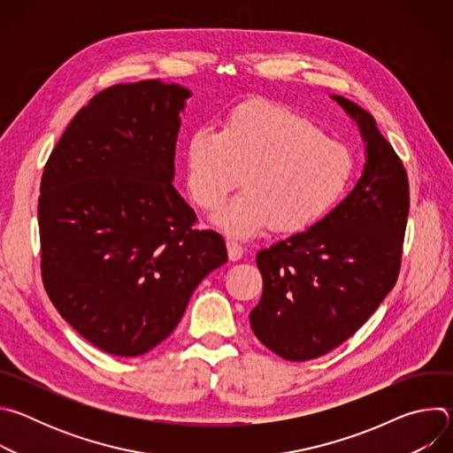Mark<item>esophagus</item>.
I'll return each mask as SVG.
<instances>
[{"instance_id":"1","label":"esophagus","mask_w":453,"mask_h":453,"mask_svg":"<svg viewBox=\"0 0 453 453\" xmlns=\"http://www.w3.org/2000/svg\"><path fill=\"white\" fill-rule=\"evenodd\" d=\"M227 254H229V260L236 262L243 256V247L242 243L234 242V240H227Z\"/></svg>"}]
</instances>
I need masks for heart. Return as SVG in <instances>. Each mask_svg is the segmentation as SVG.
<instances>
[{
  "mask_svg": "<svg viewBox=\"0 0 453 453\" xmlns=\"http://www.w3.org/2000/svg\"><path fill=\"white\" fill-rule=\"evenodd\" d=\"M189 199L213 213L242 173L243 191L215 219L238 238L294 234L325 220L353 180L351 150L310 116L267 100L233 107L220 131L199 127L182 150Z\"/></svg>",
  "mask_w": 453,
  "mask_h": 453,
  "instance_id": "1",
  "label": "heart"
}]
</instances>
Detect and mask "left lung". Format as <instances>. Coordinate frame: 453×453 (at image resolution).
I'll use <instances>...</instances> for the list:
<instances>
[{"label": "left lung", "mask_w": 453, "mask_h": 453, "mask_svg": "<svg viewBox=\"0 0 453 453\" xmlns=\"http://www.w3.org/2000/svg\"><path fill=\"white\" fill-rule=\"evenodd\" d=\"M367 143L364 175L317 226L256 256L264 294L249 319L264 346L304 362L346 342L396 285L409 217V177L371 112L335 96Z\"/></svg>", "instance_id": "8db88e82"}]
</instances>
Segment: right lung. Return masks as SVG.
I'll list each match as a JSON object with an SVG mask.
<instances>
[{
    "mask_svg": "<svg viewBox=\"0 0 453 453\" xmlns=\"http://www.w3.org/2000/svg\"><path fill=\"white\" fill-rule=\"evenodd\" d=\"M142 81L95 95L51 150L37 206L41 276L58 313L93 346L138 357L179 325L197 285L227 262L175 191L184 100Z\"/></svg>",
    "mask_w": 453,
    "mask_h": 453,
    "instance_id": "obj_1",
    "label": "right lung"
}]
</instances>
